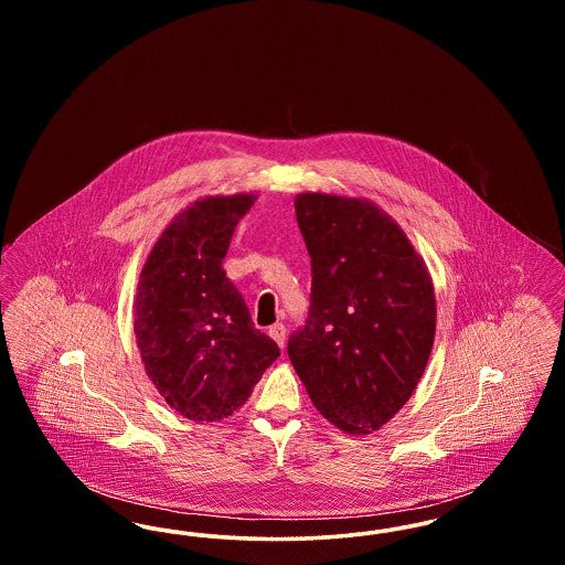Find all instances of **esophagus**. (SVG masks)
<instances>
[{"label": "esophagus", "mask_w": 565, "mask_h": 565, "mask_svg": "<svg viewBox=\"0 0 565 565\" xmlns=\"http://www.w3.org/2000/svg\"><path fill=\"white\" fill-rule=\"evenodd\" d=\"M269 337L284 350V345H286V326L284 323H275V326H270L269 328Z\"/></svg>", "instance_id": "1"}]
</instances>
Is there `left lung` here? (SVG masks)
Segmentation results:
<instances>
[{
    "label": "left lung",
    "mask_w": 565,
    "mask_h": 565,
    "mask_svg": "<svg viewBox=\"0 0 565 565\" xmlns=\"http://www.w3.org/2000/svg\"><path fill=\"white\" fill-rule=\"evenodd\" d=\"M311 256L307 326L288 355L313 406L339 430H381L426 371L436 298L430 270L398 222L369 199L300 192Z\"/></svg>",
    "instance_id": "1"
}]
</instances>
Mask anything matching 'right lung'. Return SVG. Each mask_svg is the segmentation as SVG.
I'll use <instances>...</instances> for the list:
<instances>
[{
    "instance_id": "add662e5",
    "label": "right lung",
    "mask_w": 565,
    "mask_h": 565,
    "mask_svg": "<svg viewBox=\"0 0 565 565\" xmlns=\"http://www.w3.org/2000/svg\"><path fill=\"white\" fill-rule=\"evenodd\" d=\"M258 194L190 203L152 245L135 295V339L164 403L196 424L233 415L279 358L249 318L222 260Z\"/></svg>"
}]
</instances>
